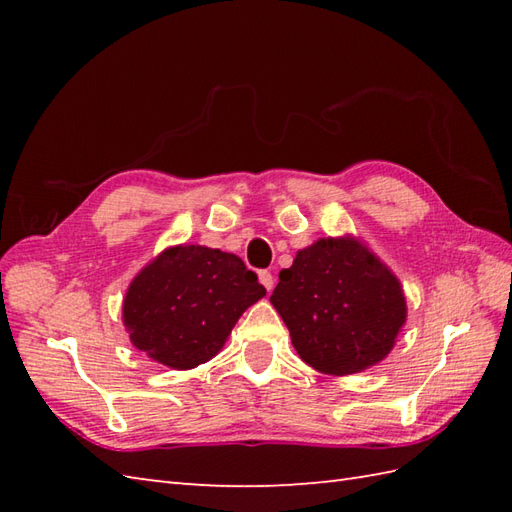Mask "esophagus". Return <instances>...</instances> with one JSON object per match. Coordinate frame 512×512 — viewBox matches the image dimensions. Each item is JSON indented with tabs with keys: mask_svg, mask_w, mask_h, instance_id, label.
Instances as JSON below:
<instances>
[{
	"mask_svg": "<svg viewBox=\"0 0 512 512\" xmlns=\"http://www.w3.org/2000/svg\"><path fill=\"white\" fill-rule=\"evenodd\" d=\"M259 284H262L268 292L275 288V277H273V273H268V270H262V273H259Z\"/></svg>",
	"mask_w": 512,
	"mask_h": 512,
	"instance_id": "34e87169",
	"label": "esophagus"
}]
</instances>
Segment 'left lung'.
I'll return each mask as SVG.
<instances>
[{"instance_id": "left-lung-1", "label": "left lung", "mask_w": 512, "mask_h": 512, "mask_svg": "<svg viewBox=\"0 0 512 512\" xmlns=\"http://www.w3.org/2000/svg\"><path fill=\"white\" fill-rule=\"evenodd\" d=\"M270 303L301 361L332 376L378 365L407 321L398 277L354 235L321 237L299 250Z\"/></svg>"}]
</instances>
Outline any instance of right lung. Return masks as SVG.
Here are the masks:
<instances>
[{
    "label": "right lung",
    "instance_id": "obj_1",
    "mask_svg": "<svg viewBox=\"0 0 512 512\" xmlns=\"http://www.w3.org/2000/svg\"><path fill=\"white\" fill-rule=\"evenodd\" d=\"M266 295L253 270L220 248L178 244L129 284L123 325L136 350L171 369H193L222 350L246 308Z\"/></svg>",
    "mask_w": 512,
    "mask_h": 512
}]
</instances>
